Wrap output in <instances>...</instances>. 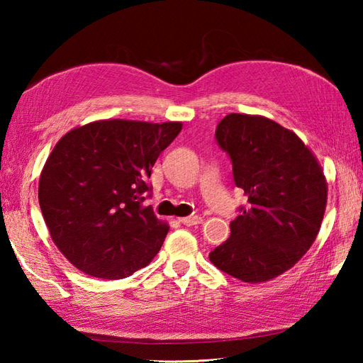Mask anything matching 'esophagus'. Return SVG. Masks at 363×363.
<instances>
[{"instance_id": "obj_1", "label": "esophagus", "mask_w": 363, "mask_h": 363, "mask_svg": "<svg viewBox=\"0 0 363 363\" xmlns=\"http://www.w3.org/2000/svg\"><path fill=\"white\" fill-rule=\"evenodd\" d=\"M179 221L182 223V225H186V226H195V225H199V223L203 221V218L198 217V215H191V217L179 218Z\"/></svg>"}]
</instances>
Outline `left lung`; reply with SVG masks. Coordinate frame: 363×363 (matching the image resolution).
<instances>
[{
    "label": "left lung",
    "instance_id": "obj_1",
    "mask_svg": "<svg viewBox=\"0 0 363 363\" xmlns=\"http://www.w3.org/2000/svg\"><path fill=\"white\" fill-rule=\"evenodd\" d=\"M248 206L209 259L226 274L257 284L287 272L309 251L323 221L328 184L301 138L259 115L229 113L215 130Z\"/></svg>",
    "mask_w": 363,
    "mask_h": 363
}]
</instances>
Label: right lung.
<instances>
[{"label": "right lung", "mask_w": 363, "mask_h": 363, "mask_svg": "<svg viewBox=\"0 0 363 363\" xmlns=\"http://www.w3.org/2000/svg\"><path fill=\"white\" fill-rule=\"evenodd\" d=\"M182 123L99 120L67 133L38 182V203L52 242L99 279H123L159 252L168 225L150 196L151 168Z\"/></svg>", "instance_id": "1"}]
</instances>
